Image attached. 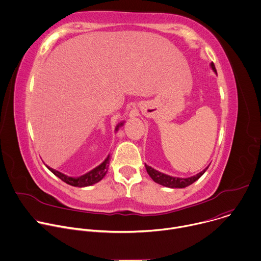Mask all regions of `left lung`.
Masks as SVG:
<instances>
[{
  "mask_svg": "<svg viewBox=\"0 0 261 261\" xmlns=\"http://www.w3.org/2000/svg\"><path fill=\"white\" fill-rule=\"evenodd\" d=\"M211 67L213 69V71L217 74V70L215 68V65L214 63L211 64ZM145 165V169L148 173V175H150L154 181L162 185V186H165V187H168V188H185L187 187V186L193 184L195 180H197L204 172L205 170L208 168V166L203 169L202 171H200L199 173H197L196 175H193V176H190V177H187V178H184V177H174V176H170V175H167L165 173H162L154 168H152L151 166H148L146 164Z\"/></svg>",
  "mask_w": 261,
  "mask_h": 261,
  "instance_id": "1",
  "label": "left lung"
}]
</instances>
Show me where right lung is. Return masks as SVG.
<instances>
[{
    "label": "right lung",
    "mask_w": 261,
    "mask_h": 261,
    "mask_svg": "<svg viewBox=\"0 0 261 261\" xmlns=\"http://www.w3.org/2000/svg\"><path fill=\"white\" fill-rule=\"evenodd\" d=\"M123 125V123L119 124L116 128V130L118 131V129ZM109 155L107 156V158L99 165L97 166L96 168L92 169L91 171L87 172L86 174L82 175V176H79V177H72V176H68L56 169H53L50 167L47 166V168L55 174L57 175L58 177H60L63 181L67 182L68 185H71V186H74V187H87V186H91V185H94L98 181H100L106 174L107 170H108V165H109Z\"/></svg>",
    "instance_id": "obj_1"
}]
</instances>
